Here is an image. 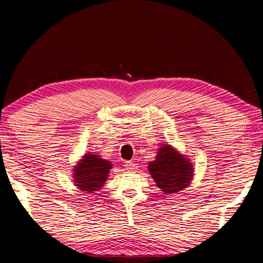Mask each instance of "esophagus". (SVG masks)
Returning <instances> with one entry per match:
<instances>
[{
	"label": "esophagus",
	"mask_w": 263,
	"mask_h": 263,
	"mask_svg": "<svg viewBox=\"0 0 263 263\" xmlns=\"http://www.w3.org/2000/svg\"><path fill=\"white\" fill-rule=\"evenodd\" d=\"M124 167H125L126 171H136L137 169V164L135 162H131V161H126L124 163Z\"/></svg>",
	"instance_id": "esophagus-1"
}]
</instances>
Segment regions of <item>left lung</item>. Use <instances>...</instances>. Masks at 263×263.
Returning a JSON list of instances; mask_svg holds the SVG:
<instances>
[{
	"mask_svg": "<svg viewBox=\"0 0 263 263\" xmlns=\"http://www.w3.org/2000/svg\"><path fill=\"white\" fill-rule=\"evenodd\" d=\"M148 172L158 188L166 195L179 194L190 185L195 168L188 157L169 144L160 146Z\"/></svg>",
	"mask_w": 263,
	"mask_h": 263,
	"instance_id": "1",
	"label": "left lung"
}]
</instances>
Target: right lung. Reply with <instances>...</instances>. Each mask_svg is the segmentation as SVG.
<instances>
[{"mask_svg":"<svg viewBox=\"0 0 263 263\" xmlns=\"http://www.w3.org/2000/svg\"><path fill=\"white\" fill-rule=\"evenodd\" d=\"M112 163L94 152H88L73 166L74 185L86 194L99 191L108 180Z\"/></svg>","mask_w":263,"mask_h":263,"instance_id":"1","label":"right lung"}]
</instances>
